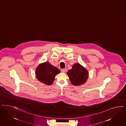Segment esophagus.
Listing matches in <instances>:
<instances>
[{"label":"esophagus","mask_w":126,"mask_h":126,"mask_svg":"<svg viewBox=\"0 0 126 126\" xmlns=\"http://www.w3.org/2000/svg\"><path fill=\"white\" fill-rule=\"evenodd\" d=\"M61 71L63 73H66L67 71V69H61Z\"/></svg>","instance_id":"esophagus-1"}]
</instances>
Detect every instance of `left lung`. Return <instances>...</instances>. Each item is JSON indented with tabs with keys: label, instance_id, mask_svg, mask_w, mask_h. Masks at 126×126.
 I'll return each mask as SVG.
<instances>
[{
	"label": "left lung",
	"instance_id": "left-lung-1",
	"mask_svg": "<svg viewBox=\"0 0 126 126\" xmlns=\"http://www.w3.org/2000/svg\"><path fill=\"white\" fill-rule=\"evenodd\" d=\"M71 84L74 86H80L84 84L89 78V72L87 69L79 63L72 65V69L67 72Z\"/></svg>",
	"mask_w": 126,
	"mask_h": 126
}]
</instances>
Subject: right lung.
I'll return each instance as SVG.
<instances>
[{
  "label": "right lung",
  "mask_w": 126,
  "mask_h": 126,
  "mask_svg": "<svg viewBox=\"0 0 126 126\" xmlns=\"http://www.w3.org/2000/svg\"><path fill=\"white\" fill-rule=\"evenodd\" d=\"M60 72L56 67L51 64L49 62H45L38 65L35 74L39 81L47 85H51L56 75Z\"/></svg>",
  "instance_id": "1"
}]
</instances>
